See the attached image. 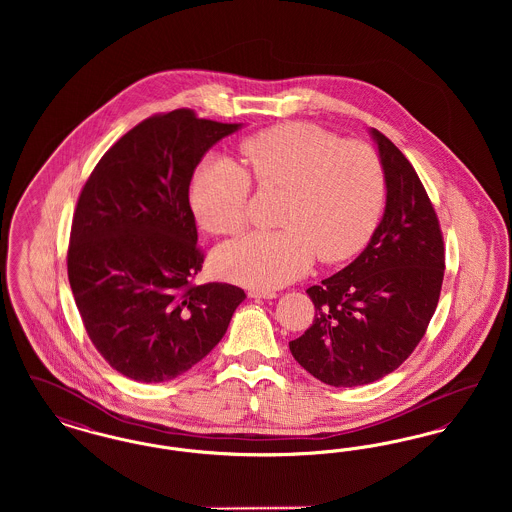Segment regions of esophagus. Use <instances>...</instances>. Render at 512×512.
Here are the masks:
<instances>
[{
  "label": "esophagus",
  "mask_w": 512,
  "mask_h": 512,
  "mask_svg": "<svg viewBox=\"0 0 512 512\" xmlns=\"http://www.w3.org/2000/svg\"><path fill=\"white\" fill-rule=\"evenodd\" d=\"M276 295H278L276 292H261V290L249 292V297H255V299H274Z\"/></svg>",
  "instance_id": "1"
}]
</instances>
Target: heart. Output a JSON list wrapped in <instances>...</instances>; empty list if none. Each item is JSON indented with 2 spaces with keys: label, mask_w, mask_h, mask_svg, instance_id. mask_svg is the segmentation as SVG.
Listing matches in <instances>:
<instances>
[{
  "label": "heart",
  "mask_w": 512,
  "mask_h": 512,
  "mask_svg": "<svg viewBox=\"0 0 512 512\" xmlns=\"http://www.w3.org/2000/svg\"><path fill=\"white\" fill-rule=\"evenodd\" d=\"M245 166L215 153L197 169L190 188L199 224L230 236L244 228L251 176L261 188H284L276 232H251L220 245V276L253 290H276L301 278L315 259L336 263L353 255L372 232L384 201L376 153L361 142L307 122H288L249 136Z\"/></svg>",
  "instance_id": "obj_1"
}]
</instances>
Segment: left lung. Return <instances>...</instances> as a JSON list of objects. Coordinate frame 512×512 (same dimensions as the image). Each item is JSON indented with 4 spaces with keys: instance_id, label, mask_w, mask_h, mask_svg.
Returning a JSON list of instances; mask_svg holds the SVG:
<instances>
[{
    "instance_id": "left-lung-1",
    "label": "left lung",
    "mask_w": 512,
    "mask_h": 512,
    "mask_svg": "<svg viewBox=\"0 0 512 512\" xmlns=\"http://www.w3.org/2000/svg\"><path fill=\"white\" fill-rule=\"evenodd\" d=\"M368 134L384 172V215L353 263L307 290L315 320L290 341L293 359L334 388L372 384L413 353L445 270L438 217L413 165L384 134Z\"/></svg>"
}]
</instances>
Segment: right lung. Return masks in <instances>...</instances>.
I'll return each instance as SVG.
<instances>
[{
    "label": "right lung",
    "instance_id": "add662e5",
    "mask_svg": "<svg viewBox=\"0 0 512 512\" xmlns=\"http://www.w3.org/2000/svg\"><path fill=\"white\" fill-rule=\"evenodd\" d=\"M242 122L197 119L176 109L140 122L90 174L67 255L86 332L126 378L169 382L222 340L242 288L194 286L203 255L190 182L203 155Z\"/></svg>",
    "mask_w": 512,
    "mask_h": 512
}]
</instances>
